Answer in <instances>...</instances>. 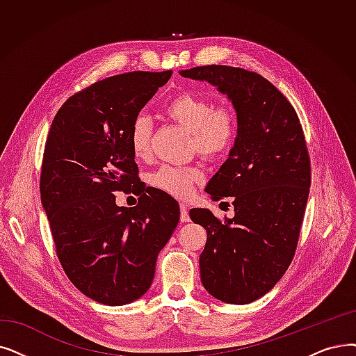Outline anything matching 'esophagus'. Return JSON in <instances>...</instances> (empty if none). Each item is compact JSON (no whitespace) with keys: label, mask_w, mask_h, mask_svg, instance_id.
Listing matches in <instances>:
<instances>
[{"label":"esophagus","mask_w":356,"mask_h":356,"mask_svg":"<svg viewBox=\"0 0 356 356\" xmlns=\"http://www.w3.org/2000/svg\"><path fill=\"white\" fill-rule=\"evenodd\" d=\"M180 221H181V222H189V221H191L188 207L183 205V204H180Z\"/></svg>","instance_id":"34e87169"}]
</instances>
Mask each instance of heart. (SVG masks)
Returning a JSON list of instances; mask_svg holds the SVG:
<instances>
[{
	"instance_id": "obj_1",
	"label": "heart",
	"mask_w": 356,
	"mask_h": 356,
	"mask_svg": "<svg viewBox=\"0 0 356 356\" xmlns=\"http://www.w3.org/2000/svg\"><path fill=\"white\" fill-rule=\"evenodd\" d=\"M164 116L177 127L191 134V147L200 157L218 160L233 148L237 136V115L231 106L216 104L195 92H179L170 99ZM152 127L151 122L140 116L129 131V145L136 160H147L151 156ZM204 175L197 167H161L151 176L156 189L179 199H188L193 188L202 181Z\"/></svg>"
}]
</instances>
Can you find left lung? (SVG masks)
Listing matches in <instances>:
<instances>
[{"label":"left lung","mask_w":356,"mask_h":356,"mask_svg":"<svg viewBox=\"0 0 356 356\" xmlns=\"http://www.w3.org/2000/svg\"><path fill=\"white\" fill-rule=\"evenodd\" d=\"M207 81L233 103L237 136L207 193L231 197L233 218L204 208L189 215L207 229L200 281L216 300L249 304L281 280L296 254L310 192L312 168L297 112L264 76L243 68L205 65L180 71Z\"/></svg>","instance_id":"8db88e82"}]
</instances>
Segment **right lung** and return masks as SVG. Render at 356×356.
I'll list each match as a JSON object with an SVG mask.
<instances>
[{"mask_svg": "<svg viewBox=\"0 0 356 356\" xmlns=\"http://www.w3.org/2000/svg\"><path fill=\"white\" fill-rule=\"evenodd\" d=\"M172 71H134L97 81L58 111L46 140L40 199L58 259L86 297L106 305L141 298L159 253L180 218L179 204L138 181L129 131ZM140 196L118 207L114 192Z\"/></svg>", "mask_w": 356, "mask_h": 356, "instance_id": "right-lung-1", "label": "right lung"}]
</instances>
